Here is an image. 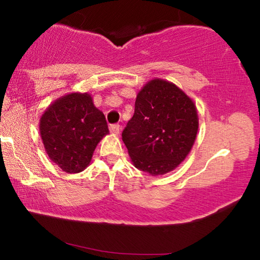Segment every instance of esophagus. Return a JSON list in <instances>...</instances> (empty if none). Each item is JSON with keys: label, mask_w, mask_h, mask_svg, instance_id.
I'll list each match as a JSON object with an SVG mask.
<instances>
[{"label": "esophagus", "mask_w": 260, "mask_h": 260, "mask_svg": "<svg viewBox=\"0 0 260 260\" xmlns=\"http://www.w3.org/2000/svg\"><path fill=\"white\" fill-rule=\"evenodd\" d=\"M110 131H111V133L115 134V135L119 134V131H120L119 124H111V125H110Z\"/></svg>", "instance_id": "obj_1"}]
</instances>
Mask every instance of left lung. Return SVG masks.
Returning <instances> with one entry per match:
<instances>
[{
  "instance_id": "8db88e82",
  "label": "left lung",
  "mask_w": 260,
  "mask_h": 260,
  "mask_svg": "<svg viewBox=\"0 0 260 260\" xmlns=\"http://www.w3.org/2000/svg\"><path fill=\"white\" fill-rule=\"evenodd\" d=\"M198 127L194 102L175 84L152 79L138 92L122 140L134 166L157 176L172 172L187 157Z\"/></svg>"
}]
</instances>
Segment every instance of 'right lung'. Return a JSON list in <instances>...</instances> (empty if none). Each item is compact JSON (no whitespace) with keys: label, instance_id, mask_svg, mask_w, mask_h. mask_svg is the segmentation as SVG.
<instances>
[{"label":"right lung","instance_id":"right-lung-1","mask_svg":"<svg viewBox=\"0 0 260 260\" xmlns=\"http://www.w3.org/2000/svg\"><path fill=\"white\" fill-rule=\"evenodd\" d=\"M109 134L104 113L88 93H70L56 99L40 119V135L51 161L69 174L90 165L97 144Z\"/></svg>","mask_w":260,"mask_h":260}]
</instances>
